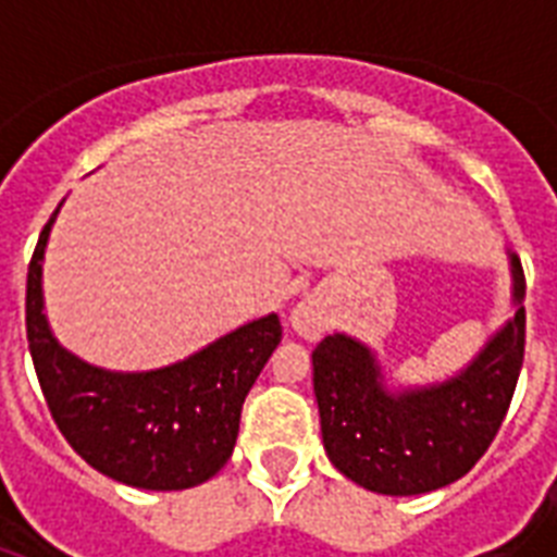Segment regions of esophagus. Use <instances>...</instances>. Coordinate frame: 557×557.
<instances>
[{"label":"esophagus","instance_id":"esophagus-1","mask_svg":"<svg viewBox=\"0 0 557 557\" xmlns=\"http://www.w3.org/2000/svg\"><path fill=\"white\" fill-rule=\"evenodd\" d=\"M288 323L300 338L318 341L330 326V314H326V306H323L321 297L306 295L295 304V309L288 314Z\"/></svg>","mask_w":557,"mask_h":557}]
</instances>
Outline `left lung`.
Masks as SVG:
<instances>
[{"label": "left lung", "instance_id": "1", "mask_svg": "<svg viewBox=\"0 0 557 557\" xmlns=\"http://www.w3.org/2000/svg\"><path fill=\"white\" fill-rule=\"evenodd\" d=\"M506 251L511 318L454 375L407 384L379 352L332 332L312 352L326 457L356 485L389 497L436 492L466 476L500 431L518 387L527 332V280Z\"/></svg>", "mask_w": 557, "mask_h": 557}]
</instances>
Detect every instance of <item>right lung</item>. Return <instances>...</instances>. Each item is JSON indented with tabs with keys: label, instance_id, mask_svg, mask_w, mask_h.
Wrapping results in <instances>:
<instances>
[{
	"label": "right lung",
	"instance_id": "add662e5",
	"mask_svg": "<svg viewBox=\"0 0 557 557\" xmlns=\"http://www.w3.org/2000/svg\"><path fill=\"white\" fill-rule=\"evenodd\" d=\"M60 208L39 234L25 292L30 358L57 428L115 483L147 492L208 483L234 454L245 396L283 338L280 318H253L156 370L89 364L57 341L46 314L42 262Z\"/></svg>",
	"mask_w": 557,
	"mask_h": 557
}]
</instances>
